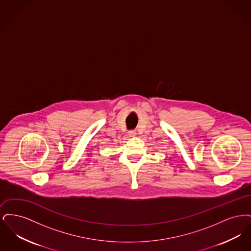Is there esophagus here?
Returning a JSON list of instances; mask_svg holds the SVG:
<instances>
[{
	"instance_id": "34e87169",
	"label": "esophagus",
	"mask_w": 251,
	"mask_h": 251,
	"mask_svg": "<svg viewBox=\"0 0 251 251\" xmlns=\"http://www.w3.org/2000/svg\"><path fill=\"white\" fill-rule=\"evenodd\" d=\"M135 134H136V132L134 131H129V135L131 136V137H133V136H135Z\"/></svg>"
}]
</instances>
